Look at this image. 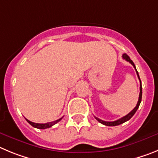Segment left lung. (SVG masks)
<instances>
[{
    "mask_svg": "<svg viewBox=\"0 0 158 158\" xmlns=\"http://www.w3.org/2000/svg\"><path fill=\"white\" fill-rule=\"evenodd\" d=\"M123 56V59L126 60L127 61H128L129 63H131L132 65H133V67H134L135 69V71H136V73H137L138 78H139V81H140V93H139V101H138L137 105H136V106H135V109H133V110L131 111V112L128 113V114L126 115V116H123V117L120 118V119H119V120H115V121H112V122L104 121V120H100L99 118H98V117H96V116H94L95 119H96V120H98V121L100 122V123H102V124L106 125V126H117V125L121 124V123H124V122H126V121H127V120H130L132 116H134L135 113H136V111H137V109H139V105H140V103H141V101H142V94H143V91H142V83H141V80H140V78H139V73H138L137 70H136V69H135V64L133 63V61H132L130 59V57H129V56H127V55L126 54V53L123 54V56Z\"/></svg>",
    "mask_w": 158,
    "mask_h": 158,
    "instance_id": "1",
    "label": "left lung"
}]
</instances>
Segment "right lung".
Instances as JSON below:
<instances>
[{
	"label": "right lung",
	"instance_id": "1",
	"mask_svg": "<svg viewBox=\"0 0 158 158\" xmlns=\"http://www.w3.org/2000/svg\"><path fill=\"white\" fill-rule=\"evenodd\" d=\"M62 118H60V119H58V120H55V121H52V122H49V123H34V122H31L30 121V120H27V121L28 122V123H30V124L31 125V126H33L34 127H35V128H38V129H45V128H49V127H51L52 126H53L54 124H56V123H58V122L60 121V120H62Z\"/></svg>",
	"mask_w": 158,
	"mask_h": 158
}]
</instances>
